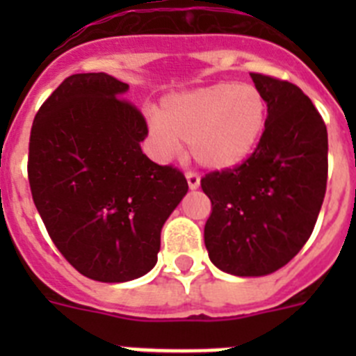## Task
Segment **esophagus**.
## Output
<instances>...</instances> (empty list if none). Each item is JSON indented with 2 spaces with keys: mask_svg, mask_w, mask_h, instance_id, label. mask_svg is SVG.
Here are the masks:
<instances>
[{
  "mask_svg": "<svg viewBox=\"0 0 356 356\" xmlns=\"http://www.w3.org/2000/svg\"><path fill=\"white\" fill-rule=\"evenodd\" d=\"M185 178H187L188 187L193 188V191H194V188L200 187V175H197V172L187 171V172H185Z\"/></svg>",
  "mask_w": 356,
  "mask_h": 356,
  "instance_id": "esophagus-1",
  "label": "esophagus"
}]
</instances>
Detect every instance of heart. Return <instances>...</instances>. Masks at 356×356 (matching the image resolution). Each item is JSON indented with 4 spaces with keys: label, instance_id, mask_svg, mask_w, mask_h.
Returning <instances> with one entry per match:
<instances>
[{
    "label": "heart",
    "instance_id": "1",
    "mask_svg": "<svg viewBox=\"0 0 356 356\" xmlns=\"http://www.w3.org/2000/svg\"><path fill=\"white\" fill-rule=\"evenodd\" d=\"M267 124V102L251 83L222 81L169 96L162 110L149 114V130L162 156L180 140L197 163L228 169L257 149Z\"/></svg>",
    "mask_w": 356,
    "mask_h": 356
}]
</instances>
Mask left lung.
I'll use <instances>...</instances> for the list:
<instances>
[{"label":"left lung","mask_w":356,"mask_h":356,"mask_svg":"<svg viewBox=\"0 0 356 356\" xmlns=\"http://www.w3.org/2000/svg\"><path fill=\"white\" fill-rule=\"evenodd\" d=\"M251 78L267 102L262 140L242 163L201 178L212 203L209 257L235 276L271 275L300 253L328 180V134L310 97L291 81Z\"/></svg>","instance_id":"left-lung-1"}]
</instances>
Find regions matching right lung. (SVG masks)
<instances>
[{
    "label": "right lung",
    "mask_w": 356,
    "mask_h": 356,
    "mask_svg": "<svg viewBox=\"0 0 356 356\" xmlns=\"http://www.w3.org/2000/svg\"><path fill=\"white\" fill-rule=\"evenodd\" d=\"M105 72L65 78L37 112L28 147L31 197L78 273L121 284L153 269L160 232L188 185L140 149L147 124Z\"/></svg>",
    "instance_id": "obj_1"
}]
</instances>
